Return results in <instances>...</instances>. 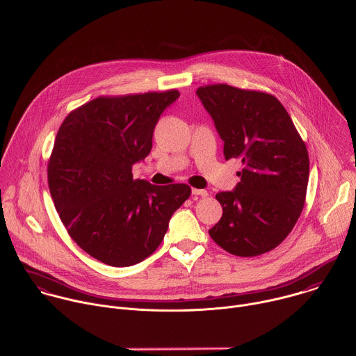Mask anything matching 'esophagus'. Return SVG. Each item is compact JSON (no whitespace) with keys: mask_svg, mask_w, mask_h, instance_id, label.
<instances>
[{"mask_svg":"<svg viewBox=\"0 0 356 356\" xmlns=\"http://www.w3.org/2000/svg\"><path fill=\"white\" fill-rule=\"evenodd\" d=\"M192 195H199V196H207V191H204V189H196V188H193L192 189Z\"/></svg>","mask_w":356,"mask_h":356,"instance_id":"obj_1","label":"esophagus"}]
</instances>
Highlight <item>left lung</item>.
I'll use <instances>...</instances> for the list:
<instances>
[{
    "label": "left lung",
    "mask_w": 356,
    "mask_h": 356,
    "mask_svg": "<svg viewBox=\"0 0 356 356\" xmlns=\"http://www.w3.org/2000/svg\"><path fill=\"white\" fill-rule=\"evenodd\" d=\"M196 95L225 141V159L244 165L236 188L216 195L223 216L209 234L233 255L268 252L288 237L305 206V141L273 95L226 84L200 87Z\"/></svg>",
    "instance_id": "1"
}]
</instances>
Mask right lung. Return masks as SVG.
I'll use <instances>...</instances> for the list:
<instances>
[{"label":"right lung","mask_w":356,"mask_h":356,"mask_svg":"<svg viewBox=\"0 0 356 356\" xmlns=\"http://www.w3.org/2000/svg\"><path fill=\"white\" fill-rule=\"evenodd\" d=\"M177 90L99 97L61 123L47 165L58 216L87 254L111 266H130L161 244L174 211L189 197L185 184L157 186L133 179V164L153 147L161 113Z\"/></svg>","instance_id":"1"}]
</instances>
